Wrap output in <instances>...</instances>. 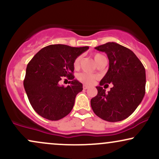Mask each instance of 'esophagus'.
<instances>
[{
    "mask_svg": "<svg viewBox=\"0 0 159 159\" xmlns=\"http://www.w3.org/2000/svg\"><path fill=\"white\" fill-rule=\"evenodd\" d=\"M89 88V86H87V85H86V84H84L83 85V89L84 90H87V89H88Z\"/></svg>",
    "mask_w": 159,
    "mask_h": 159,
    "instance_id": "obj_1",
    "label": "esophagus"
}]
</instances>
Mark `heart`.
Returning a JSON list of instances; mask_svg holds the SVG:
<instances>
[{"instance_id": "obj_1", "label": "heart", "mask_w": 159, "mask_h": 159, "mask_svg": "<svg viewBox=\"0 0 159 159\" xmlns=\"http://www.w3.org/2000/svg\"><path fill=\"white\" fill-rule=\"evenodd\" d=\"M103 58H105V57L101 54H95L93 55V59L96 64H97L102 59H103ZM80 61H81V57H77L73 63L75 69H78V67H79ZM78 78L80 81L82 82V83L85 84L90 85L93 83L95 80L97 78V76L90 73H87V72H82V73H80L78 75Z\"/></svg>"}]
</instances>
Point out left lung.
Listing matches in <instances>:
<instances>
[{
    "label": "left lung",
    "instance_id": "left-lung-1",
    "mask_svg": "<svg viewBox=\"0 0 159 159\" xmlns=\"http://www.w3.org/2000/svg\"><path fill=\"white\" fill-rule=\"evenodd\" d=\"M105 52L109 68L96 87L98 93L90 101L98 117L108 122L126 119L135 111L145 95V68L134 53L116 43H107L95 48ZM113 84L107 93L101 86Z\"/></svg>",
    "mask_w": 159,
    "mask_h": 159
}]
</instances>
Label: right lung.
<instances>
[{
    "label": "right lung",
    "mask_w": 159,
    "mask_h": 159,
    "mask_svg": "<svg viewBox=\"0 0 159 159\" xmlns=\"http://www.w3.org/2000/svg\"><path fill=\"white\" fill-rule=\"evenodd\" d=\"M89 48L51 45L42 48L29 62L24 87L34 111L49 120H59L68 115L74 106L81 82L74 79V61ZM62 77L71 80L67 87L61 86Z\"/></svg>",
    "instance_id": "right-lung-1"
}]
</instances>
